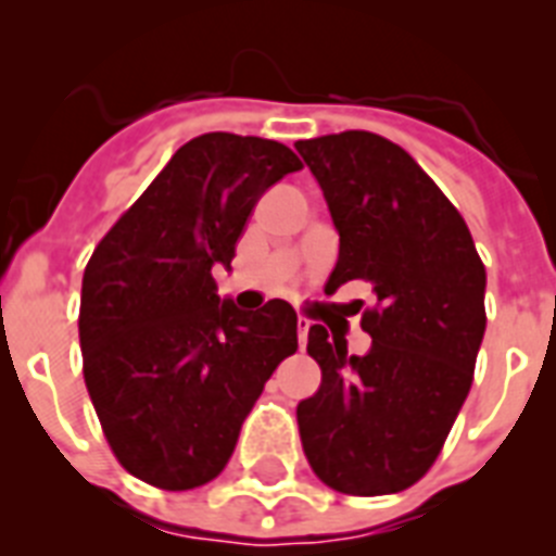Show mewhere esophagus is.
Returning <instances> with one entry per match:
<instances>
[{
  "instance_id": "obj_1",
  "label": "esophagus",
  "mask_w": 556,
  "mask_h": 556,
  "mask_svg": "<svg viewBox=\"0 0 556 556\" xmlns=\"http://www.w3.org/2000/svg\"><path fill=\"white\" fill-rule=\"evenodd\" d=\"M309 320L306 317H298V340H301V349L306 345V340H309Z\"/></svg>"
}]
</instances>
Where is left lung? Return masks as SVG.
<instances>
[{
    "mask_svg": "<svg viewBox=\"0 0 556 556\" xmlns=\"http://www.w3.org/2000/svg\"><path fill=\"white\" fill-rule=\"evenodd\" d=\"M329 205L340 255L326 292L371 283V349L349 354L324 326V379L298 405L315 476L345 495H391L425 476L467 400L481 349L486 269L467 222L396 142L340 131L295 142Z\"/></svg>",
    "mask_w": 556,
    "mask_h": 556,
    "instance_id": "8db88e82",
    "label": "left lung"
}]
</instances>
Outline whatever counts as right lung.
Masks as SVG:
<instances>
[{"label":"right lung","mask_w":556,"mask_h":556,"mask_svg":"<svg viewBox=\"0 0 556 556\" xmlns=\"http://www.w3.org/2000/svg\"><path fill=\"white\" fill-rule=\"evenodd\" d=\"M301 170L283 142L211 131L185 142L94 247L80 287V354L109 447L160 490H193L230 462L241 425L298 351L287 301L219 298L255 202Z\"/></svg>","instance_id":"right-lung-1"}]
</instances>
